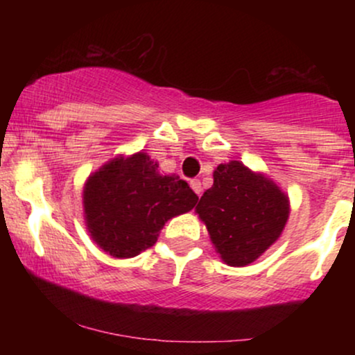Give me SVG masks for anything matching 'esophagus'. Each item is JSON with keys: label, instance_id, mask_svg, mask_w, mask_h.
<instances>
[{"label": "esophagus", "instance_id": "obj_1", "mask_svg": "<svg viewBox=\"0 0 355 355\" xmlns=\"http://www.w3.org/2000/svg\"><path fill=\"white\" fill-rule=\"evenodd\" d=\"M190 187H191V190H193L195 193H197L198 197H200V195H202V183H200V180H197V178H195V180L190 182Z\"/></svg>", "mask_w": 355, "mask_h": 355}]
</instances>
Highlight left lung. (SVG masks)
<instances>
[{"label": "left lung", "mask_w": 355, "mask_h": 355, "mask_svg": "<svg viewBox=\"0 0 355 355\" xmlns=\"http://www.w3.org/2000/svg\"><path fill=\"white\" fill-rule=\"evenodd\" d=\"M197 214L223 262L243 267L280 237L288 200L275 183L234 160L217 166L214 185L202 195Z\"/></svg>", "instance_id": "left-lung-1"}]
</instances>
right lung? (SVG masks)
I'll use <instances>...</instances> for the list:
<instances>
[{
	"instance_id": "1",
	"label": "right lung",
	"mask_w": 355,
	"mask_h": 355,
	"mask_svg": "<svg viewBox=\"0 0 355 355\" xmlns=\"http://www.w3.org/2000/svg\"><path fill=\"white\" fill-rule=\"evenodd\" d=\"M198 197L177 175H160L144 152L115 158L88 178L83 203L92 239L118 259L153 247L165 222L185 214Z\"/></svg>"
}]
</instances>
